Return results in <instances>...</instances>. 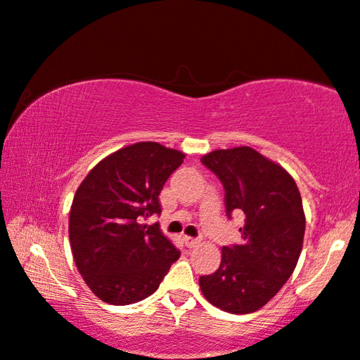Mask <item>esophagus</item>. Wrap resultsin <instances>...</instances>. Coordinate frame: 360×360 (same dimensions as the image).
I'll return each instance as SVG.
<instances>
[{
	"label": "esophagus",
	"instance_id": "34e87169",
	"mask_svg": "<svg viewBox=\"0 0 360 360\" xmlns=\"http://www.w3.org/2000/svg\"><path fill=\"white\" fill-rule=\"evenodd\" d=\"M184 243H185L186 248H197V246L200 245V240H197V238L184 236Z\"/></svg>",
	"mask_w": 360,
	"mask_h": 360
}]
</instances>
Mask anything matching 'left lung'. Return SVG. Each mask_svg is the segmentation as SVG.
<instances>
[{"mask_svg": "<svg viewBox=\"0 0 360 360\" xmlns=\"http://www.w3.org/2000/svg\"><path fill=\"white\" fill-rule=\"evenodd\" d=\"M225 188L228 218L245 213L240 245L223 246L220 268L200 276L203 296L231 314L263 307L296 268L306 218L296 181L283 167L251 147L214 150L202 157Z\"/></svg>", "mask_w": 360, "mask_h": 360, "instance_id": "left-lung-1", "label": "left lung"}]
</instances>
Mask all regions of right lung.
I'll list each match as a JSON object with an SVG mask.
<instances>
[{
    "label": "right lung",
    "mask_w": 360,
    "mask_h": 360,
    "mask_svg": "<svg viewBox=\"0 0 360 360\" xmlns=\"http://www.w3.org/2000/svg\"><path fill=\"white\" fill-rule=\"evenodd\" d=\"M185 155L157 142H139L105 157L74 195L69 240L79 273L99 300L114 306L155 292L180 251L162 235L158 195Z\"/></svg>",
    "instance_id": "right-lung-1"
}]
</instances>
